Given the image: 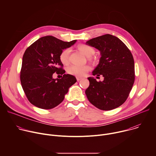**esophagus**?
Wrapping results in <instances>:
<instances>
[{
    "mask_svg": "<svg viewBox=\"0 0 156 156\" xmlns=\"http://www.w3.org/2000/svg\"><path fill=\"white\" fill-rule=\"evenodd\" d=\"M76 80H77L78 81H80V80H81V78H80V77L77 76V77H76Z\"/></svg>",
    "mask_w": 156,
    "mask_h": 156,
    "instance_id": "obj_1",
    "label": "esophagus"
}]
</instances>
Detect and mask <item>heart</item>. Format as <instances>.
I'll return each instance as SVG.
<instances>
[{
	"instance_id": "obj_1",
	"label": "heart",
	"mask_w": 156,
	"mask_h": 156,
	"mask_svg": "<svg viewBox=\"0 0 156 156\" xmlns=\"http://www.w3.org/2000/svg\"><path fill=\"white\" fill-rule=\"evenodd\" d=\"M78 49L82 52L84 55H86L88 57H91L94 52L95 50L91 46H90L86 44H80L78 47ZM70 49H63L59 55V59L62 63H67L69 61V56H70ZM91 70V66L86 65L84 66H80L76 65H71L69 66L66 71L67 72L72 75L76 76H84L87 72Z\"/></svg>"
}]
</instances>
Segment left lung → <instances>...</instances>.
Returning a JSON list of instances; mask_svg holds the SVG:
<instances>
[{
  "label": "left lung",
  "instance_id": "left-lung-1",
  "mask_svg": "<svg viewBox=\"0 0 156 156\" xmlns=\"http://www.w3.org/2000/svg\"><path fill=\"white\" fill-rule=\"evenodd\" d=\"M86 44L99 50L101 55L93 75L104 77L103 81L87 78L90 86L85 91L87 98L102 110L117 108L126 101L135 82L133 55L120 39L108 34L89 40Z\"/></svg>",
  "mask_w": 156,
  "mask_h": 156
}]
</instances>
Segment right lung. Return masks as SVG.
Returning <instances> with one entry per match:
<instances>
[{"label": "right lung", "mask_w": 156, "mask_h": 156, "mask_svg": "<svg viewBox=\"0 0 156 156\" xmlns=\"http://www.w3.org/2000/svg\"><path fill=\"white\" fill-rule=\"evenodd\" d=\"M76 41L64 42L54 36L39 38L25 51L20 71L21 86L28 101L37 107L51 109L60 104L69 88L76 82V78L65 74L59 59L60 52ZM54 73L63 74L54 79Z\"/></svg>", "instance_id": "right-lung-1"}]
</instances>
